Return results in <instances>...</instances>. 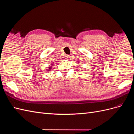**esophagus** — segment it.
<instances>
[{"mask_svg":"<svg viewBox=\"0 0 134 134\" xmlns=\"http://www.w3.org/2000/svg\"><path fill=\"white\" fill-rule=\"evenodd\" d=\"M65 59H66V60H69V56L66 55L65 56Z\"/></svg>","mask_w":134,"mask_h":134,"instance_id":"1","label":"esophagus"}]
</instances>
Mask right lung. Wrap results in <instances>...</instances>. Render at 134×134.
<instances>
[{"label":"right lung","instance_id":"obj_1","mask_svg":"<svg viewBox=\"0 0 134 134\" xmlns=\"http://www.w3.org/2000/svg\"><path fill=\"white\" fill-rule=\"evenodd\" d=\"M52 66H53V64H51V65H49L48 66V69H47V71H49L51 70Z\"/></svg>","mask_w":134,"mask_h":134}]
</instances>
